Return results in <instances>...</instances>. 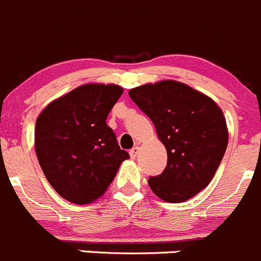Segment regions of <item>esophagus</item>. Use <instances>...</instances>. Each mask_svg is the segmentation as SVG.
Wrapping results in <instances>:
<instances>
[{
	"instance_id": "esophagus-1",
	"label": "esophagus",
	"mask_w": 261,
	"mask_h": 261,
	"mask_svg": "<svg viewBox=\"0 0 261 261\" xmlns=\"http://www.w3.org/2000/svg\"><path fill=\"white\" fill-rule=\"evenodd\" d=\"M139 150H140V148H139V147H134L133 149L130 150L131 158H136V155L139 154Z\"/></svg>"
}]
</instances>
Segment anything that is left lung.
I'll list each match as a JSON object with an SVG mask.
<instances>
[{"mask_svg": "<svg viewBox=\"0 0 261 261\" xmlns=\"http://www.w3.org/2000/svg\"><path fill=\"white\" fill-rule=\"evenodd\" d=\"M154 125L167 150V166L148 180L155 196L184 202L210 184L228 145V130L215 101L188 85L161 81L128 91Z\"/></svg>", "mask_w": 261, "mask_h": 261, "instance_id": "obj_1", "label": "left lung"}]
</instances>
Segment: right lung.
Here are the masks:
<instances>
[{
  "instance_id": "right-lung-1",
  "label": "right lung",
  "mask_w": 261,
  "mask_h": 261,
  "mask_svg": "<svg viewBox=\"0 0 261 261\" xmlns=\"http://www.w3.org/2000/svg\"><path fill=\"white\" fill-rule=\"evenodd\" d=\"M122 92L117 85H84L38 116L36 154L47 181L63 198L77 204L95 201L130 158L106 121Z\"/></svg>"
}]
</instances>
